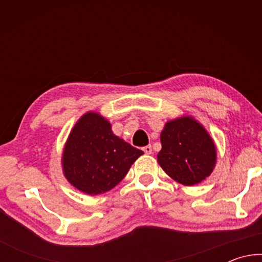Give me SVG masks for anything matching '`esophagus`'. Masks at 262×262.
I'll use <instances>...</instances> for the list:
<instances>
[{
    "label": "esophagus",
    "mask_w": 262,
    "mask_h": 262,
    "mask_svg": "<svg viewBox=\"0 0 262 262\" xmlns=\"http://www.w3.org/2000/svg\"><path fill=\"white\" fill-rule=\"evenodd\" d=\"M143 151L147 154V155H151L152 154V148L151 145H147V147L143 148Z\"/></svg>",
    "instance_id": "obj_1"
}]
</instances>
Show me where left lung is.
<instances>
[{
  "label": "left lung",
  "mask_w": 262,
  "mask_h": 262,
  "mask_svg": "<svg viewBox=\"0 0 262 262\" xmlns=\"http://www.w3.org/2000/svg\"><path fill=\"white\" fill-rule=\"evenodd\" d=\"M158 164L168 177L185 186L200 184L211 174L217 152L209 133L192 115L167 121L161 133Z\"/></svg>",
  "instance_id": "obj_1"
}]
</instances>
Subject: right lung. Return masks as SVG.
<instances>
[{"label":"right lung","mask_w":262,"mask_h":262,"mask_svg":"<svg viewBox=\"0 0 262 262\" xmlns=\"http://www.w3.org/2000/svg\"><path fill=\"white\" fill-rule=\"evenodd\" d=\"M141 155L142 150L113 134L107 119L90 111L70 132L62 152V171L75 188L98 195L120 183Z\"/></svg>","instance_id":"1"}]
</instances>
